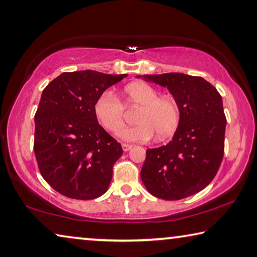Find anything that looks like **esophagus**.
<instances>
[{
    "instance_id": "1",
    "label": "esophagus",
    "mask_w": 257,
    "mask_h": 257,
    "mask_svg": "<svg viewBox=\"0 0 257 257\" xmlns=\"http://www.w3.org/2000/svg\"><path fill=\"white\" fill-rule=\"evenodd\" d=\"M132 148H133V146L129 145V144H122V149H123L124 152H128V151Z\"/></svg>"
}]
</instances>
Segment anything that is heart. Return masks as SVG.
<instances>
[{"instance_id": "heart-1", "label": "heart", "mask_w": 257, "mask_h": 257, "mask_svg": "<svg viewBox=\"0 0 257 257\" xmlns=\"http://www.w3.org/2000/svg\"><path fill=\"white\" fill-rule=\"evenodd\" d=\"M122 95L127 106L140 107L135 120L138 124L122 130V140L148 142L157 135L158 141H166L174 135L180 124L181 111L173 97L160 96L156 88L143 81L127 84ZM123 105L111 92H104L96 100L97 120L109 132L117 133L123 127Z\"/></svg>"}]
</instances>
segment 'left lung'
Listing matches in <instances>:
<instances>
[{
  "label": "left lung",
  "instance_id": "obj_1",
  "mask_svg": "<svg viewBox=\"0 0 257 257\" xmlns=\"http://www.w3.org/2000/svg\"><path fill=\"white\" fill-rule=\"evenodd\" d=\"M142 77L168 89L181 111L172 141L146 150L142 182L164 200L198 193L213 181L223 159L226 117L222 97L201 76L165 73Z\"/></svg>",
  "mask_w": 257,
  "mask_h": 257
}]
</instances>
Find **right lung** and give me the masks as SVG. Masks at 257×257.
Wrapping results in <instances>:
<instances>
[{"label": "right lung", "instance_id": "1", "mask_svg": "<svg viewBox=\"0 0 257 257\" xmlns=\"http://www.w3.org/2000/svg\"><path fill=\"white\" fill-rule=\"evenodd\" d=\"M127 74L65 72L49 83L35 114L34 152L42 177L57 192L91 200L106 192L120 143L95 114L96 100Z\"/></svg>", "mask_w": 257, "mask_h": 257}]
</instances>
